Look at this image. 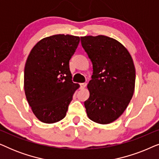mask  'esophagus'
I'll return each mask as SVG.
<instances>
[{"mask_svg":"<svg viewBox=\"0 0 159 159\" xmlns=\"http://www.w3.org/2000/svg\"><path fill=\"white\" fill-rule=\"evenodd\" d=\"M86 85H87V84L85 83V82H83V83H80V89H84L86 87Z\"/></svg>","mask_w":159,"mask_h":159,"instance_id":"obj_1","label":"esophagus"}]
</instances>
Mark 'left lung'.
I'll return each instance as SVG.
<instances>
[{
	"label": "left lung",
	"instance_id": "8db88e82",
	"mask_svg": "<svg viewBox=\"0 0 159 159\" xmlns=\"http://www.w3.org/2000/svg\"><path fill=\"white\" fill-rule=\"evenodd\" d=\"M81 44L93 64L84 101L89 119L106 125L123 114L134 93L135 69L130 54L118 41L107 36L81 37Z\"/></svg>",
	"mask_w": 159,
	"mask_h": 159
}]
</instances>
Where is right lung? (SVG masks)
I'll return each mask as SVG.
<instances>
[{"label": "right lung", "mask_w": 159, "mask_h": 159, "mask_svg": "<svg viewBox=\"0 0 159 159\" xmlns=\"http://www.w3.org/2000/svg\"><path fill=\"white\" fill-rule=\"evenodd\" d=\"M80 37L56 34L37 43L25 67V92L37 118L52 124L66 116L78 84L71 80L69 61Z\"/></svg>", "instance_id": "1"}]
</instances>
